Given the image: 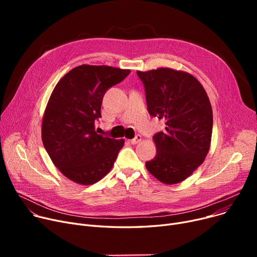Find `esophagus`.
Here are the masks:
<instances>
[{"label": "esophagus", "instance_id": "esophagus-1", "mask_svg": "<svg viewBox=\"0 0 257 257\" xmlns=\"http://www.w3.org/2000/svg\"><path fill=\"white\" fill-rule=\"evenodd\" d=\"M142 140H143V138H142L141 134H138V136H137L136 138L132 139V140H130L129 142H130L132 145H137V144L141 143V142H142Z\"/></svg>", "mask_w": 257, "mask_h": 257}]
</instances>
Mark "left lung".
<instances>
[{"label":"left lung","mask_w":257,"mask_h":257,"mask_svg":"<svg viewBox=\"0 0 257 257\" xmlns=\"http://www.w3.org/2000/svg\"><path fill=\"white\" fill-rule=\"evenodd\" d=\"M146 90L150 115L166 121L153 141L156 155L146 168L160 182L185 180L203 164L212 133V109L207 93L191 74L160 67L137 72Z\"/></svg>","instance_id":"left-lung-1"}]
</instances>
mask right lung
I'll return each mask as SVG.
<instances>
[{
  "mask_svg": "<svg viewBox=\"0 0 257 257\" xmlns=\"http://www.w3.org/2000/svg\"><path fill=\"white\" fill-rule=\"evenodd\" d=\"M129 73L112 66L82 64L65 74L51 93L42 139L53 164L66 178L89 185L113 167L125 141L100 136L94 123L101 117L105 92Z\"/></svg>",
  "mask_w": 257,
  "mask_h": 257,
  "instance_id": "obj_1",
  "label": "right lung"
}]
</instances>
